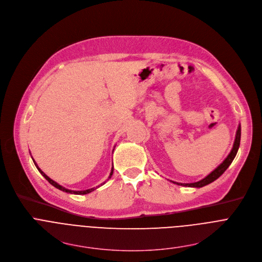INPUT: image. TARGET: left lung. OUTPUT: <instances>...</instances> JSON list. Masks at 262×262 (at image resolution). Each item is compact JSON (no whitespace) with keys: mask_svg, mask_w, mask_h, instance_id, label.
<instances>
[{"mask_svg":"<svg viewBox=\"0 0 262 262\" xmlns=\"http://www.w3.org/2000/svg\"><path fill=\"white\" fill-rule=\"evenodd\" d=\"M239 141H241V125H238L237 127V130H236V135H235V140H234V144H233V147L230 151V153L228 154V156L225 158V160L217 167L215 168L210 175H208L206 178H204L203 180L199 181V182H195V183H188V184H184V183H177V182H173L171 181L172 183H175L177 185H181V186H187V187H203V186H206L210 183H212L213 181H215L216 179H218L222 173L226 170V168L230 165V163L232 162L233 158L235 157L236 153H237V150H238V147H239Z\"/></svg>","mask_w":262,"mask_h":262,"instance_id":"left-lung-1","label":"left lung"}]
</instances>
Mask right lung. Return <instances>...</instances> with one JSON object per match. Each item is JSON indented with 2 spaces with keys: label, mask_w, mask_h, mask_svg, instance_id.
Wrapping results in <instances>:
<instances>
[{
  "label": "right lung",
  "mask_w": 262,
  "mask_h": 262,
  "mask_svg": "<svg viewBox=\"0 0 262 262\" xmlns=\"http://www.w3.org/2000/svg\"><path fill=\"white\" fill-rule=\"evenodd\" d=\"M35 162V161H34ZM36 164V163H35ZM37 166V165H36ZM37 168L39 169V171L42 173V176L51 184V185H53L54 187H56L57 189H59V190H61V191H64V192H69V193H74V194H87V193H90V192H92V191H94L96 188L94 187V188H91V189H87V190H82V191H72V190H69V189H66L64 187H62V186H60L59 184H57L56 182H54L53 180H51L48 176H46L45 173L37 166ZM113 170H114V168L112 167V170H111V172H110V176H109V178H111L112 177V175H113Z\"/></svg>",
  "instance_id": "1"
}]
</instances>
